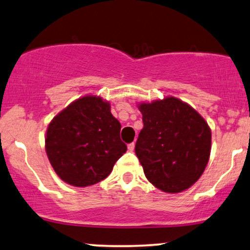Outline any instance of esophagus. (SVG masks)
Wrapping results in <instances>:
<instances>
[{"label": "esophagus", "instance_id": "esophagus-1", "mask_svg": "<svg viewBox=\"0 0 250 250\" xmlns=\"http://www.w3.org/2000/svg\"><path fill=\"white\" fill-rule=\"evenodd\" d=\"M134 146H136V144H134V143H131V144H128V145H127V148H128V151H133V149H134Z\"/></svg>", "mask_w": 250, "mask_h": 250}]
</instances>
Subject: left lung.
<instances>
[{
    "mask_svg": "<svg viewBox=\"0 0 250 250\" xmlns=\"http://www.w3.org/2000/svg\"><path fill=\"white\" fill-rule=\"evenodd\" d=\"M144 127L136 154L146 178L166 193H179L198 181L210 154L212 133L192 106L174 97L139 105Z\"/></svg>",
    "mask_w": 250,
    "mask_h": 250,
    "instance_id": "8db88e82",
    "label": "left lung"
}]
</instances>
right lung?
<instances>
[{
  "label": "right lung",
  "mask_w": 250,
  "mask_h": 250,
  "mask_svg": "<svg viewBox=\"0 0 250 250\" xmlns=\"http://www.w3.org/2000/svg\"><path fill=\"white\" fill-rule=\"evenodd\" d=\"M108 102L85 96L64 108L48 126L45 151L56 174L76 187L95 185L112 172L125 153L120 123Z\"/></svg>",
  "instance_id": "1"
}]
</instances>
